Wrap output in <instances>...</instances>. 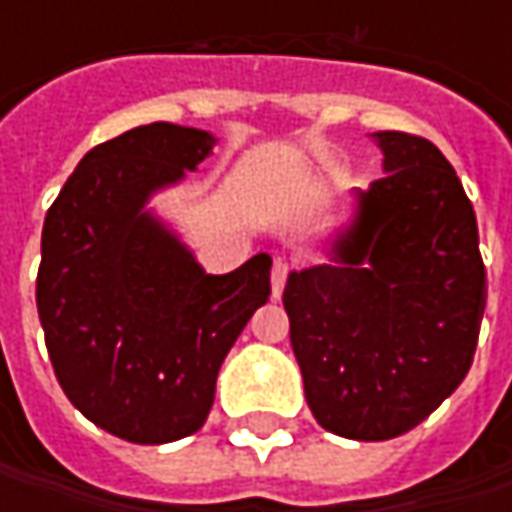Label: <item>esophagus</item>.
Returning <instances> with one entry per match:
<instances>
[{
    "instance_id": "1",
    "label": "esophagus",
    "mask_w": 512,
    "mask_h": 512,
    "mask_svg": "<svg viewBox=\"0 0 512 512\" xmlns=\"http://www.w3.org/2000/svg\"><path fill=\"white\" fill-rule=\"evenodd\" d=\"M287 273H290V265H287L285 259H276V262H273V270H270V290H273V299H279V296H282V290H285V282H287Z\"/></svg>"
}]
</instances>
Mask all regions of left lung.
<instances>
[{
	"label": "left lung",
	"mask_w": 512,
	"mask_h": 512,
	"mask_svg": "<svg viewBox=\"0 0 512 512\" xmlns=\"http://www.w3.org/2000/svg\"><path fill=\"white\" fill-rule=\"evenodd\" d=\"M384 173L359 190L333 265L290 273V344L325 430L384 442L422 424L467 376L487 273L476 213L422 136L382 130Z\"/></svg>",
	"instance_id": "obj_1"
}]
</instances>
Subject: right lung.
Instances as JSON below:
<instances>
[{
  "label": "right lung",
  "mask_w": 512,
  "mask_h": 512,
  "mask_svg": "<svg viewBox=\"0 0 512 512\" xmlns=\"http://www.w3.org/2000/svg\"><path fill=\"white\" fill-rule=\"evenodd\" d=\"M213 145L170 122L128 130L85 153L45 216L36 307L53 373L125 442H176L205 424L227 350L270 296L267 253L210 276L145 210Z\"/></svg>",
  "instance_id": "obj_1"
}]
</instances>
